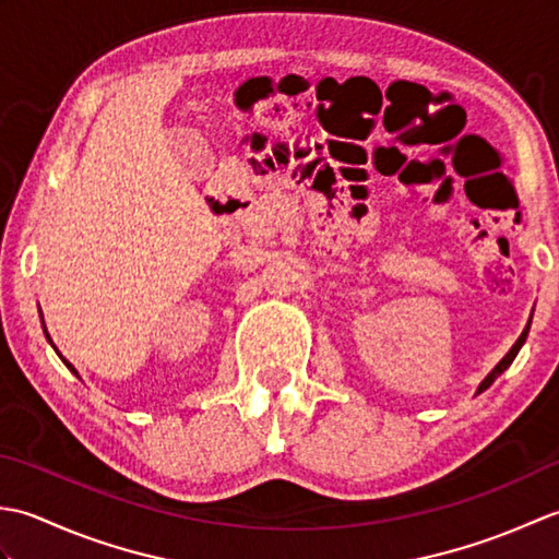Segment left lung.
<instances>
[{
  "label": "left lung",
  "instance_id": "1",
  "mask_svg": "<svg viewBox=\"0 0 559 559\" xmlns=\"http://www.w3.org/2000/svg\"><path fill=\"white\" fill-rule=\"evenodd\" d=\"M528 326H531V322H528ZM528 326L524 329V334H521V336H519V341L514 343V346H512V350H509V353L504 355V358L500 360V365H497V367H495V370H492V372H490L488 377H485V379H483V384L478 386V394H480V391H485V389H488V386H490V384L495 382V379H497V377H500V374H502V372L507 370V367L514 362V358H516V353L521 350V346H524V341H526V336H528Z\"/></svg>",
  "mask_w": 559,
  "mask_h": 559
}]
</instances>
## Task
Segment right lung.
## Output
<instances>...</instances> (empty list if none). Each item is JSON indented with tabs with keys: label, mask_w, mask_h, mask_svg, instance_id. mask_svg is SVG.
Listing matches in <instances>:
<instances>
[{
	"label": "right lung",
	"mask_w": 559,
	"mask_h": 559,
	"mask_svg": "<svg viewBox=\"0 0 559 559\" xmlns=\"http://www.w3.org/2000/svg\"><path fill=\"white\" fill-rule=\"evenodd\" d=\"M64 362H67V360H64ZM67 367H71V365H69V362H67ZM71 370H74V367H71ZM74 372H76V370H74Z\"/></svg>",
	"instance_id": "right-lung-1"
}]
</instances>
